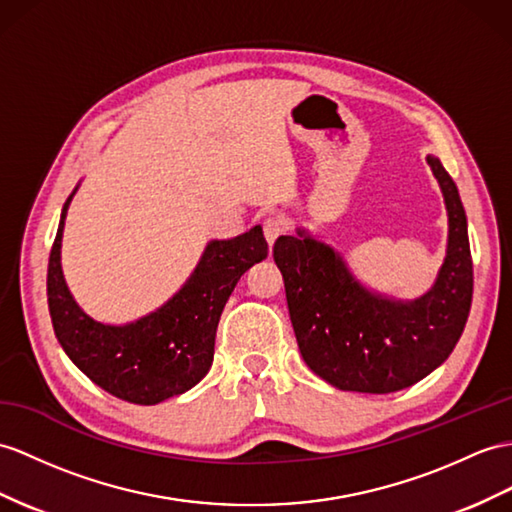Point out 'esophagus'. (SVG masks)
<instances>
[{
  "mask_svg": "<svg viewBox=\"0 0 512 512\" xmlns=\"http://www.w3.org/2000/svg\"><path fill=\"white\" fill-rule=\"evenodd\" d=\"M263 230H265L267 241L273 243L278 239V236H282L286 230H289V223H286V219L282 215L273 213V215H267L263 219Z\"/></svg>",
  "mask_w": 512,
  "mask_h": 512,
  "instance_id": "obj_1",
  "label": "esophagus"
}]
</instances>
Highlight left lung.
Returning <instances> with one entry per match:
<instances>
[{
  "mask_svg": "<svg viewBox=\"0 0 512 512\" xmlns=\"http://www.w3.org/2000/svg\"><path fill=\"white\" fill-rule=\"evenodd\" d=\"M450 215L439 278L417 302L367 293L343 260L299 230L273 243L286 304L306 365L341 391L393 393L413 386L452 354L471 308L473 263L467 217L454 180L428 156Z\"/></svg>",
  "mask_w": 512,
  "mask_h": 512,
  "instance_id": "left-lung-1",
  "label": "left lung"
}]
</instances>
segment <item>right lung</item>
Returning a JSON list of instances; mask_svg holds the SVG:
<instances>
[{
    "mask_svg": "<svg viewBox=\"0 0 512 512\" xmlns=\"http://www.w3.org/2000/svg\"><path fill=\"white\" fill-rule=\"evenodd\" d=\"M71 197L47 267V304L62 350L86 378L123 402L152 406L193 389L213 365L219 317L236 282L269 254L263 228L210 243L189 282L156 313L130 326H104L82 313L62 278L60 241Z\"/></svg>",
    "mask_w": 512,
    "mask_h": 512,
    "instance_id": "obj_1",
    "label": "right lung"
}]
</instances>
